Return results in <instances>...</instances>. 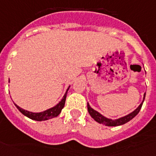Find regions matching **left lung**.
Masks as SVG:
<instances>
[{
	"instance_id": "obj_1",
	"label": "left lung",
	"mask_w": 156,
	"mask_h": 156,
	"mask_svg": "<svg viewBox=\"0 0 156 156\" xmlns=\"http://www.w3.org/2000/svg\"><path fill=\"white\" fill-rule=\"evenodd\" d=\"M145 93L144 94L143 101L140 103V105H139L138 107L136 108L135 111H132V112L129 113V114L126 115L125 116L120 117V118H118V119H115V120H112V119H110V118H107V117L104 116V115L101 114L100 112H98L97 111L94 110L93 108L90 107V105H89V103H87V109H88V112H89V114L90 115V116H91L96 122H98V123L103 124V125H105V126H121V125H124V124L127 123V122L129 121L130 120H132L133 118L136 116V115L138 114L139 111H140V109H141L143 102L145 101Z\"/></svg>"
}]
</instances>
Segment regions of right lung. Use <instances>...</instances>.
<instances>
[{"instance_id": "right-lung-1", "label": "right lung", "mask_w": 156, "mask_h": 156, "mask_svg": "<svg viewBox=\"0 0 156 156\" xmlns=\"http://www.w3.org/2000/svg\"><path fill=\"white\" fill-rule=\"evenodd\" d=\"M10 82V80H9ZM70 88V86L67 88L66 91L65 93L63 98L61 99V101L57 105H55L53 107L50 108V109H47L44 111H41V112H32V111H27V110H24L23 108H20V106H18L17 105L15 104L16 107L17 108L18 110L20 111V113H22L24 115H26L28 118H30L31 120H37V121H42V120H50V119H52V118H55V117L58 116L60 113L61 112V110L64 108L65 102H66V99L67 92H68V90Z\"/></svg>"}]
</instances>
